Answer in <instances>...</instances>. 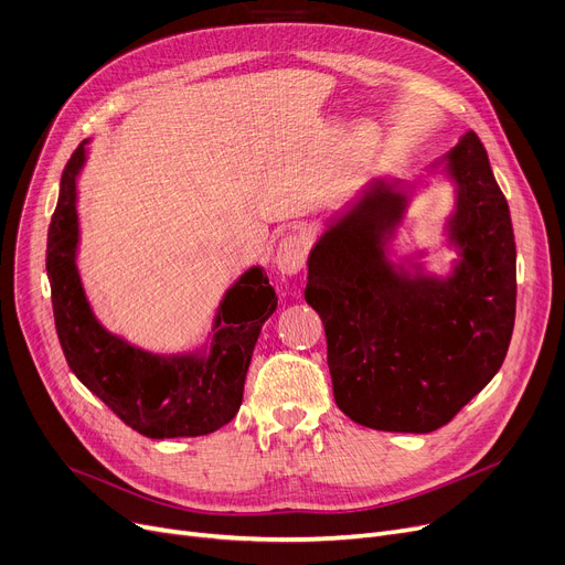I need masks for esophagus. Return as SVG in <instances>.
Segmentation results:
<instances>
[{
    "label": "esophagus",
    "mask_w": 565,
    "mask_h": 565,
    "mask_svg": "<svg viewBox=\"0 0 565 565\" xmlns=\"http://www.w3.org/2000/svg\"><path fill=\"white\" fill-rule=\"evenodd\" d=\"M307 263V243L302 233L298 231H288L275 252V265L277 270L284 275H298Z\"/></svg>",
    "instance_id": "1"
}]
</instances>
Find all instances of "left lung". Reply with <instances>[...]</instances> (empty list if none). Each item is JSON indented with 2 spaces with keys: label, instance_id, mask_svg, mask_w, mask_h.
Listing matches in <instances>:
<instances>
[{
  "label": "left lung",
  "instance_id": "1",
  "mask_svg": "<svg viewBox=\"0 0 565 565\" xmlns=\"http://www.w3.org/2000/svg\"><path fill=\"white\" fill-rule=\"evenodd\" d=\"M458 185L449 279L398 275L384 237L407 196L373 181L309 256L307 302L328 337L334 401L354 424L390 433L447 426L501 369L515 324V237L507 196L469 130L444 164Z\"/></svg>",
  "mask_w": 565,
  "mask_h": 565
}]
</instances>
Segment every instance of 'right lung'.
<instances>
[{"label": "right lung", "mask_w": 565, "mask_h": 565, "mask_svg": "<svg viewBox=\"0 0 565 565\" xmlns=\"http://www.w3.org/2000/svg\"><path fill=\"white\" fill-rule=\"evenodd\" d=\"M86 141L71 156L47 231L45 267L58 343L88 392L118 419L151 437H196L228 424L243 403L252 352L265 320L277 309L275 288L252 267L224 295L207 354L160 358L109 334L96 320L77 275L75 181Z\"/></svg>", "instance_id": "obj_1"}]
</instances>
